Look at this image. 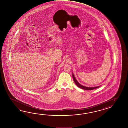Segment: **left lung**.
Listing matches in <instances>:
<instances>
[{
  "mask_svg": "<svg viewBox=\"0 0 128 128\" xmlns=\"http://www.w3.org/2000/svg\"><path fill=\"white\" fill-rule=\"evenodd\" d=\"M72 76H73L74 81V83H76V84L77 86H78V87H80V88H82V89H84V90H93V89H96V88H98L99 87V86H96V87H86V86H82V84H80L79 83V82L77 81V80H76V78H75V77H74V76L73 74H72Z\"/></svg>",
  "mask_w": 128,
  "mask_h": 128,
  "instance_id": "1",
  "label": "left lung"
}]
</instances>
